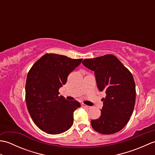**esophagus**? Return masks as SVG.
<instances>
[{
	"label": "esophagus",
	"mask_w": 155,
	"mask_h": 155,
	"mask_svg": "<svg viewBox=\"0 0 155 155\" xmlns=\"http://www.w3.org/2000/svg\"><path fill=\"white\" fill-rule=\"evenodd\" d=\"M81 105H82V107H84V108H88V109H89V108H91V106H88V105H86V104H83V103H82Z\"/></svg>",
	"instance_id": "1"
}]
</instances>
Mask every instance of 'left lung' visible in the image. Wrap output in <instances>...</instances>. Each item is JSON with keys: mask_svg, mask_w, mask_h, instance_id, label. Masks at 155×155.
Returning <instances> with one entry per match:
<instances>
[{"mask_svg": "<svg viewBox=\"0 0 155 155\" xmlns=\"http://www.w3.org/2000/svg\"><path fill=\"white\" fill-rule=\"evenodd\" d=\"M82 63L94 72L97 87L104 91L100 117L91 120L97 132L110 134L125 127L133 114L135 104V83L132 74L113 54L87 58Z\"/></svg>", "mask_w": 155, "mask_h": 155, "instance_id": "8db88e82", "label": "left lung"}]
</instances>
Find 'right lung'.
Here are the masks:
<instances>
[{
  "label": "right lung",
  "mask_w": 155,
  "mask_h": 155,
  "mask_svg": "<svg viewBox=\"0 0 155 155\" xmlns=\"http://www.w3.org/2000/svg\"><path fill=\"white\" fill-rule=\"evenodd\" d=\"M82 60L46 54L29 71L25 86L27 108L34 123L45 132L61 134L73 124V113L81 104L77 101L65 99L59 95L58 90Z\"/></svg>",
  "instance_id": "add662e5"
}]
</instances>
